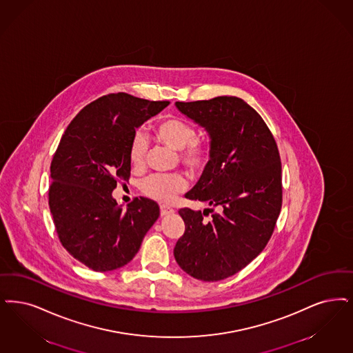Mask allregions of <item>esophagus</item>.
Wrapping results in <instances>:
<instances>
[{"instance_id":"1","label":"esophagus","mask_w":353,"mask_h":353,"mask_svg":"<svg viewBox=\"0 0 353 353\" xmlns=\"http://www.w3.org/2000/svg\"><path fill=\"white\" fill-rule=\"evenodd\" d=\"M174 210L170 208V206H165V205H161L160 206V215L161 216H165V215H170V214H173Z\"/></svg>"}]
</instances>
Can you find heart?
Returning <instances> with one entry per match:
<instances>
[{
	"label": "heart",
	"instance_id": "obj_1",
	"mask_svg": "<svg viewBox=\"0 0 353 353\" xmlns=\"http://www.w3.org/2000/svg\"><path fill=\"white\" fill-rule=\"evenodd\" d=\"M157 141L179 151V160L192 172H202L209 164L212 147L209 141L197 139V130L181 118H168L155 127ZM148 151V141L141 130H137L130 141L128 156L134 167H141ZM186 180L180 173H156L145 177L141 183V192L159 202H172L185 190Z\"/></svg>",
	"mask_w": 353,
	"mask_h": 353
}]
</instances>
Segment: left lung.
<instances>
[{"instance_id": "left-lung-1", "label": "left lung", "mask_w": 353, "mask_h": 353, "mask_svg": "<svg viewBox=\"0 0 353 353\" xmlns=\"http://www.w3.org/2000/svg\"><path fill=\"white\" fill-rule=\"evenodd\" d=\"M176 108L210 137L209 164L185 197L212 209H180L185 232L173 254L192 277L221 281L247 267L273 234L282 205L279 148L260 114L238 97L176 102Z\"/></svg>"}]
</instances>
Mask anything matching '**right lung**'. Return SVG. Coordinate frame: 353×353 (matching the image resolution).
Returning a JSON list of instances; mask_svg holds the SVG:
<instances>
[{"label":"right lung","instance_id":"1","mask_svg":"<svg viewBox=\"0 0 353 353\" xmlns=\"http://www.w3.org/2000/svg\"><path fill=\"white\" fill-rule=\"evenodd\" d=\"M168 105L112 93L86 105L60 139L48 205L60 243L88 268L126 265L160 215L155 201L144 197L134 198L123 212L112 193L118 181L130 179L135 130Z\"/></svg>","mask_w":353,"mask_h":353}]
</instances>
